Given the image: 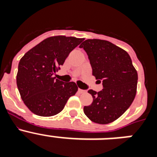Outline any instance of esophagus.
<instances>
[{"label": "esophagus", "instance_id": "esophagus-1", "mask_svg": "<svg viewBox=\"0 0 157 157\" xmlns=\"http://www.w3.org/2000/svg\"><path fill=\"white\" fill-rule=\"evenodd\" d=\"M78 92H79L80 94H83V93H86V90H81V89L78 88Z\"/></svg>", "mask_w": 157, "mask_h": 157}]
</instances>
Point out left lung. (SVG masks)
<instances>
[{
  "instance_id": "obj_1",
  "label": "left lung",
  "mask_w": 157,
  "mask_h": 157,
  "mask_svg": "<svg viewBox=\"0 0 157 157\" xmlns=\"http://www.w3.org/2000/svg\"><path fill=\"white\" fill-rule=\"evenodd\" d=\"M79 47L88 55L93 75L103 85L100 92L88 90L93 102L84 107V113L96 123H112L132 104L137 92L138 72L129 54L110 41L87 39Z\"/></svg>"
}]
</instances>
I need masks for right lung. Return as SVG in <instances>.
I'll return each mask as SVG.
<instances>
[{"instance_id":"1","label":"right lung","mask_w":157,"mask_h":157,"mask_svg":"<svg viewBox=\"0 0 157 157\" xmlns=\"http://www.w3.org/2000/svg\"><path fill=\"white\" fill-rule=\"evenodd\" d=\"M83 38L53 36L25 53L18 67L16 83L22 100L34 114L52 116L61 112L78 91L74 82H63L53 75Z\"/></svg>"}]
</instances>
